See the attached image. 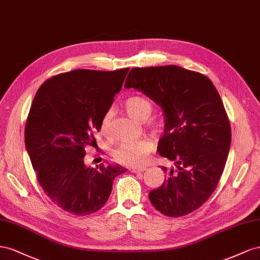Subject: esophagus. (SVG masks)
I'll return each instance as SVG.
<instances>
[{
    "label": "esophagus",
    "mask_w": 260,
    "mask_h": 260,
    "mask_svg": "<svg viewBox=\"0 0 260 260\" xmlns=\"http://www.w3.org/2000/svg\"><path fill=\"white\" fill-rule=\"evenodd\" d=\"M145 170V168H131L129 171L133 173H143Z\"/></svg>",
    "instance_id": "obj_1"
}]
</instances>
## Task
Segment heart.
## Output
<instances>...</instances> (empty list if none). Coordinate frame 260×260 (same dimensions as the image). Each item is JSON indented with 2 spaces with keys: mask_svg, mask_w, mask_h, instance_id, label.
Returning <instances> with one entry per match:
<instances>
[{
  "mask_svg": "<svg viewBox=\"0 0 260 260\" xmlns=\"http://www.w3.org/2000/svg\"><path fill=\"white\" fill-rule=\"evenodd\" d=\"M125 108L127 110L131 116L138 121H145L151 113V103L150 101L140 97V95H133L125 101ZM112 112H108L103 115L101 120V132L106 133L109 129ZM153 127H158L159 123L155 122L152 124ZM154 143L149 138H143L138 140H128L118 145L113 150L114 159L127 167H140L145 165L148 155L153 150Z\"/></svg>",
  "mask_w": 260,
  "mask_h": 260,
  "instance_id": "heart-1",
  "label": "heart"
}]
</instances>
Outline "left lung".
<instances>
[{
	"label": "left lung",
	"instance_id": "8db88e82",
	"mask_svg": "<svg viewBox=\"0 0 260 260\" xmlns=\"http://www.w3.org/2000/svg\"><path fill=\"white\" fill-rule=\"evenodd\" d=\"M125 88H135L165 112L158 152L174 162L167 180L149 192L168 217L188 214L208 200L221 179L231 145V126L220 94L203 74L176 65L133 69Z\"/></svg>",
	"mask_w": 260,
	"mask_h": 260
}]
</instances>
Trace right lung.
Returning a JSON list of instances; mask_svg holds the SVG:
<instances>
[{"label": "right lung", "instance_id": "obj_1", "mask_svg": "<svg viewBox=\"0 0 260 260\" xmlns=\"http://www.w3.org/2000/svg\"><path fill=\"white\" fill-rule=\"evenodd\" d=\"M128 71L58 74L44 81L31 103L25 144L37 180L52 202L76 216L101 209L115 177L127 171L118 165L93 169L84 158Z\"/></svg>", "mask_w": 260, "mask_h": 260}]
</instances>
